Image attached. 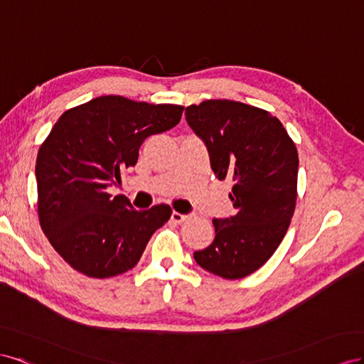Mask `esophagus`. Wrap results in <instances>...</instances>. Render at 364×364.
<instances>
[{
  "mask_svg": "<svg viewBox=\"0 0 364 364\" xmlns=\"http://www.w3.org/2000/svg\"><path fill=\"white\" fill-rule=\"evenodd\" d=\"M192 215H189V213H178V212H172V221L173 223H176V224H181V223H184L186 220H189Z\"/></svg>",
  "mask_w": 364,
  "mask_h": 364,
  "instance_id": "obj_1",
  "label": "esophagus"
}]
</instances>
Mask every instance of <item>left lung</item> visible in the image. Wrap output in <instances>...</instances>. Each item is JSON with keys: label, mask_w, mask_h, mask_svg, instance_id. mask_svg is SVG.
<instances>
[{"label": "left lung", "mask_w": 364, "mask_h": 364, "mask_svg": "<svg viewBox=\"0 0 364 364\" xmlns=\"http://www.w3.org/2000/svg\"><path fill=\"white\" fill-rule=\"evenodd\" d=\"M195 136L209 152L218 180L230 178L235 215L213 218V242L193 253L196 264L224 279L261 268L282 242L297 198L299 155L272 114L233 100L186 108Z\"/></svg>", "instance_id": "1"}]
</instances>
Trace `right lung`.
<instances>
[{
	"mask_svg": "<svg viewBox=\"0 0 364 364\" xmlns=\"http://www.w3.org/2000/svg\"><path fill=\"white\" fill-rule=\"evenodd\" d=\"M183 107L102 96L65 111L36 159L38 213L55 250L77 272L105 279L134 268L171 207L136 210L107 189L136 166L141 143L178 124Z\"/></svg>",
	"mask_w": 364,
	"mask_h": 364,
	"instance_id": "right-lung-1",
	"label": "right lung"
}]
</instances>
